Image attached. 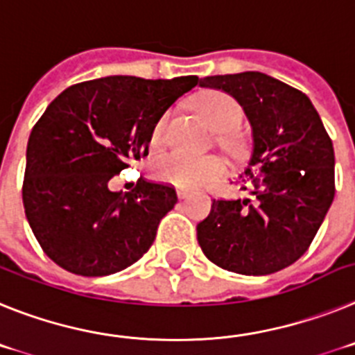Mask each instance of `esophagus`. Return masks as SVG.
<instances>
[{
	"label": "esophagus",
	"instance_id": "esophagus-1",
	"mask_svg": "<svg viewBox=\"0 0 355 355\" xmlns=\"http://www.w3.org/2000/svg\"><path fill=\"white\" fill-rule=\"evenodd\" d=\"M177 195H178V198H180V200H187V196H189V193H187L186 189H178V191H177Z\"/></svg>",
	"mask_w": 355,
	"mask_h": 355
}]
</instances>
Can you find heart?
<instances>
[{
    "mask_svg": "<svg viewBox=\"0 0 355 355\" xmlns=\"http://www.w3.org/2000/svg\"><path fill=\"white\" fill-rule=\"evenodd\" d=\"M196 107L205 123L220 134L218 143L221 146L236 148L239 144L234 130L241 123L243 109L232 96L218 91L207 92L200 98ZM169 121H171V110H166L153 123L150 130V144L153 148H159L166 143ZM153 175L171 186L182 187V189H196L223 177L225 164L223 160L214 155L191 157L186 153L173 152L159 157L153 162Z\"/></svg>",
    "mask_w": 355,
    "mask_h": 355,
    "instance_id": "1",
    "label": "heart"
}]
</instances>
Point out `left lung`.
Wrapping results in <instances>:
<instances>
[{
    "label": "left lung",
    "instance_id": "1",
    "mask_svg": "<svg viewBox=\"0 0 355 355\" xmlns=\"http://www.w3.org/2000/svg\"><path fill=\"white\" fill-rule=\"evenodd\" d=\"M200 87L236 98L252 126L239 177L250 196L212 202L196 225L202 252L234 273H275L306 254L334 200L331 137L304 92L264 73L205 76Z\"/></svg>",
    "mask_w": 355,
    "mask_h": 355
}]
</instances>
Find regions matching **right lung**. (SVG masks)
<instances>
[{
  "label": "right lung",
  "mask_w": 355,
  "mask_h": 355,
  "mask_svg": "<svg viewBox=\"0 0 355 355\" xmlns=\"http://www.w3.org/2000/svg\"><path fill=\"white\" fill-rule=\"evenodd\" d=\"M196 84L198 76H105L71 85L48 105L26 148L23 205L55 264L103 277L146 254L177 203L175 187L141 178L130 193H114L109 180L148 155L153 123Z\"/></svg>",
  "instance_id": "obj_1"
}]
</instances>
